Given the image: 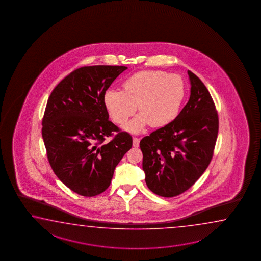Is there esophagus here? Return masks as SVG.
Here are the masks:
<instances>
[{
    "label": "esophagus",
    "instance_id": "34e87169",
    "mask_svg": "<svg viewBox=\"0 0 261 261\" xmlns=\"http://www.w3.org/2000/svg\"><path fill=\"white\" fill-rule=\"evenodd\" d=\"M133 145L135 148H138L140 146V139L139 138H133Z\"/></svg>",
    "mask_w": 261,
    "mask_h": 261
}]
</instances>
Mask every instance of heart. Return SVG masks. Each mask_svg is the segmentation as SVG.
I'll return each instance as SVG.
<instances>
[{
  "label": "heart",
  "mask_w": 261,
  "mask_h": 261,
  "mask_svg": "<svg viewBox=\"0 0 261 261\" xmlns=\"http://www.w3.org/2000/svg\"><path fill=\"white\" fill-rule=\"evenodd\" d=\"M186 95L180 75L160 70L141 71L122 83V91L108 89L104 104L111 119L123 124L138 109L141 111L124 126L126 132L140 133L150 125L164 127L172 123L180 112Z\"/></svg>",
  "instance_id": "obj_1"
}]
</instances>
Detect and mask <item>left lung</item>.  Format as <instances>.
<instances>
[{
  "mask_svg": "<svg viewBox=\"0 0 261 261\" xmlns=\"http://www.w3.org/2000/svg\"><path fill=\"white\" fill-rule=\"evenodd\" d=\"M189 100L172 123L143 138L140 147L146 185L163 197L188 190L206 170L218 133V116L210 93L188 70Z\"/></svg>",
  "mask_w": 261,
  "mask_h": 261,
  "instance_id": "left-lung-1",
  "label": "left lung"
}]
</instances>
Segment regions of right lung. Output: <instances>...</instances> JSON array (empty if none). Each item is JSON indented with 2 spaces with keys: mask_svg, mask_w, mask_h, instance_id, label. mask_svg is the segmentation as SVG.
<instances>
[{
  "mask_svg": "<svg viewBox=\"0 0 261 261\" xmlns=\"http://www.w3.org/2000/svg\"><path fill=\"white\" fill-rule=\"evenodd\" d=\"M128 67H80L51 93L42 121L49 164L65 186L83 196L99 195L110 186L114 170L133 146V138L119 133L109 120L104 94Z\"/></svg>",
  "mask_w": 261,
  "mask_h": 261,
  "instance_id": "1",
  "label": "right lung"
}]
</instances>
